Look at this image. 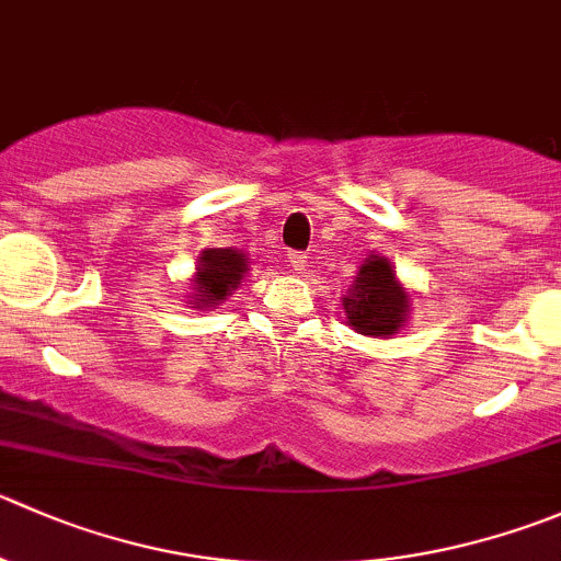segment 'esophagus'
I'll use <instances>...</instances> for the list:
<instances>
[{
    "mask_svg": "<svg viewBox=\"0 0 561 561\" xmlns=\"http://www.w3.org/2000/svg\"><path fill=\"white\" fill-rule=\"evenodd\" d=\"M287 263L293 265V271H298V274H301V271H307V254L290 252V254H287Z\"/></svg>",
    "mask_w": 561,
    "mask_h": 561,
    "instance_id": "1",
    "label": "esophagus"
}]
</instances>
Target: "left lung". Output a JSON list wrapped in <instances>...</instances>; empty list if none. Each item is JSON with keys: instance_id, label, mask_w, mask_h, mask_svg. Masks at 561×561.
<instances>
[{"instance_id": "left-lung-1", "label": "left lung", "mask_w": 561, "mask_h": 561, "mask_svg": "<svg viewBox=\"0 0 561 561\" xmlns=\"http://www.w3.org/2000/svg\"><path fill=\"white\" fill-rule=\"evenodd\" d=\"M345 314L358 334L391 336L400 331L408 296L397 285L394 271L383 257L364 260L356 285L345 296Z\"/></svg>"}]
</instances>
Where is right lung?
I'll return each mask as SVG.
<instances>
[{
    "label": "right lung",
    "instance_id": "right-lung-1",
    "mask_svg": "<svg viewBox=\"0 0 561 561\" xmlns=\"http://www.w3.org/2000/svg\"><path fill=\"white\" fill-rule=\"evenodd\" d=\"M199 268H197V301L194 304H205V307H214V304L225 301L238 285H241V276L247 274L249 265L247 257L236 249H208V252L199 257Z\"/></svg>",
    "mask_w": 561,
    "mask_h": 561
}]
</instances>
